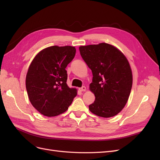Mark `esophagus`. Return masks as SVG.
Returning a JSON list of instances; mask_svg holds the SVG:
<instances>
[{
    "mask_svg": "<svg viewBox=\"0 0 160 160\" xmlns=\"http://www.w3.org/2000/svg\"><path fill=\"white\" fill-rule=\"evenodd\" d=\"M79 89L80 91H86V88L85 86H83V87H81V88H79Z\"/></svg>",
    "mask_w": 160,
    "mask_h": 160,
    "instance_id": "obj_1",
    "label": "esophagus"
}]
</instances>
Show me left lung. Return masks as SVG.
Wrapping results in <instances>:
<instances>
[{"mask_svg":"<svg viewBox=\"0 0 160 160\" xmlns=\"http://www.w3.org/2000/svg\"><path fill=\"white\" fill-rule=\"evenodd\" d=\"M81 56L93 74L90 90L95 97L91 112L102 118L118 114L125 107L132 88V72L127 58L108 43L79 47Z\"/></svg>","mask_w":160,"mask_h":160,"instance_id":"obj_1","label":"left lung"}]
</instances>
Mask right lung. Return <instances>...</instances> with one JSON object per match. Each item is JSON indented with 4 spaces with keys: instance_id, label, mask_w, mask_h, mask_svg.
Returning <instances> with one entry per match:
<instances>
[{
    "instance_id": "right-lung-1",
    "label": "right lung",
    "mask_w": 160,
    "mask_h": 160,
    "mask_svg": "<svg viewBox=\"0 0 160 160\" xmlns=\"http://www.w3.org/2000/svg\"><path fill=\"white\" fill-rule=\"evenodd\" d=\"M74 47L52 46L34 58L26 77V88L31 104L38 112L54 117L66 111L77 95L67 85L65 68L73 59Z\"/></svg>"
}]
</instances>
